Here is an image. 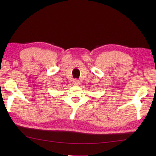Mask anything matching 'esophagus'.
Segmentation results:
<instances>
[{"label": "esophagus", "instance_id": "obj_1", "mask_svg": "<svg viewBox=\"0 0 156 156\" xmlns=\"http://www.w3.org/2000/svg\"><path fill=\"white\" fill-rule=\"evenodd\" d=\"M80 84V82L78 80H74V81H73V84L75 86H78Z\"/></svg>", "mask_w": 156, "mask_h": 156}]
</instances>
